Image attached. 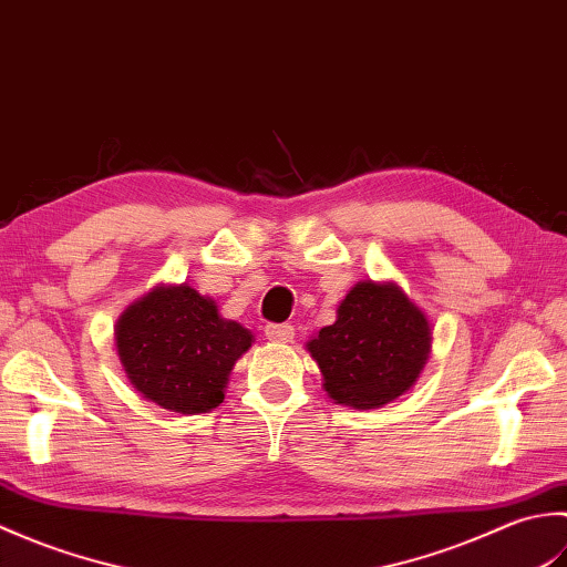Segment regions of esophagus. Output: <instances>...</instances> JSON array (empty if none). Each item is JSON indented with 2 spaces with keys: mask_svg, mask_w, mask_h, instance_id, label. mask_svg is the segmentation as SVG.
Masks as SVG:
<instances>
[{
  "mask_svg": "<svg viewBox=\"0 0 567 567\" xmlns=\"http://www.w3.org/2000/svg\"><path fill=\"white\" fill-rule=\"evenodd\" d=\"M265 336L272 343H290L295 339V327H290V323H268L265 327Z\"/></svg>",
  "mask_w": 567,
  "mask_h": 567,
  "instance_id": "obj_1",
  "label": "esophagus"
}]
</instances>
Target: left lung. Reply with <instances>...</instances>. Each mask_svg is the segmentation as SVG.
<instances>
[{
	"mask_svg": "<svg viewBox=\"0 0 567 567\" xmlns=\"http://www.w3.org/2000/svg\"><path fill=\"white\" fill-rule=\"evenodd\" d=\"M336 321L307 343L333 404L378 409L416 382L431 353V323L394 282H358Z\"/></svg>",
	"mask_w": 567,
	"mask_h": 567,
	"instance_id": "8db88e82",
	"label": "left lung"
}]
</instances>
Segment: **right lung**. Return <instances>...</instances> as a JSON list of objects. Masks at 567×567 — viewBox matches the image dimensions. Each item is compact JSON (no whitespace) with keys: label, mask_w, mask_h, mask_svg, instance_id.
I'll return each mask as SVG.
<instances>
[{"label":"right lung","mask_w":567,"mask_h":567,"mask_svg":"<svg viewBox=\"0 0 567 567\" xmlns=\"http://www.w3.org/2000/svg\"><path fill=\"white\" fill-rule=\"evenodd\" d=\"M128 382L163 409L207 414L224 402L236 360L252 333L224 319L189 285H161L124 309L114 329Z\"/></svg>","instance_id":"1"}]
</instances>
